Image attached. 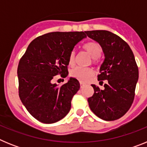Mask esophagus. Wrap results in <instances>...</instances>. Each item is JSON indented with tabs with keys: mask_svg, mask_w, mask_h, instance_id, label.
I'll return each mask as SVG.
<instances>
[{
	"mask_svg": "<svg viewBox=\"0 0 147 147\" xmlns=\"http://www.w3.org/2000/svg\"><path fill=\"white\" fill-rule=\"evenodd\" d=\"M84 86H85V83L82 82H80V88H84Z\"/></svg>",
	"mask_w": 147,
	"mask_h": 147,
	"instance_id": "1",
	"label": "esophagus"
}]
</instances>
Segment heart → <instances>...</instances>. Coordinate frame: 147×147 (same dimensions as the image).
I'll list each match as a JSON object with an SVG mask.
<instances>
[{
  "label": "heart",
  "instance_id": "heart-1",
  "mask_svg": "<svg viewBox=\"0 0 147 147\" xmlns=\"http://www.w3.org/2000/svg\"><path fill=\"white\" fill-rule=\"evenodd\" d=\"M84 49L86 51L90 57L93 58V62H96V59L98 58L102 54V48L98 43L95 42H90L84 45ZM75 52L71 51L68 58V63L70 65H73L74 63ZM93 75V71L90 67H76L71 70V76L79 81L85 82Z\"/></svg>",
  "mask_w": 147,
  "mask_h": 147
}]
</instances>
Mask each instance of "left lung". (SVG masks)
<instances>
[{
    "mask_svg": "<svg viewBox=\"0 0 147 147\" xmlns=\"http://www.w3.org/2000/svg\"><path fill=\"white\" fill-rule=\"evenodd\" d=\"M85 34L102 47L105 59L100 67L98 80H107L103 90L91 85L94 93L88 99L89 107L100 119L116 120L129 110L134 100L138 80L134 54L129 45L112 32L96 30L87 31Z\"/></svg>",
    "mask_w": 147,
    "mask_h": 147,
    "instance_id": "1",
    "label": "left lung"
}]
</instances>
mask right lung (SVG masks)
<instances>
[{
	"label": "right lung",
	"instance_id": "obj_1",
	"mask_svg": "<svg viewBox=\"0 0 147 147\" xmlns=\"http://www.w3.org/2000/svg\"><path fill=\"white\" fill-rule=\"evenodd\" d=\"M87 37L85 32H51L28 45L18 67L19 96L31 115L39 121L52 124L71 110V99L80 82L70 77L64 85L53 83L55 76L68 75V58L75 45Z\"/></svg>",
	"mask_w": 147,
	"mask_h": 147
}]
</instances>
